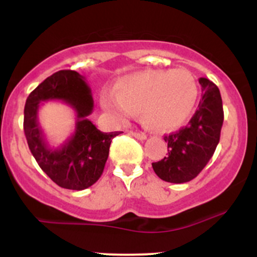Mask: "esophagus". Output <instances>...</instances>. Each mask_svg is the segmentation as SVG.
Returning a JSON list of instances; mask_svg holds the SVG:
<instances>
[{"label": "esophagus", "instance_id": "esophagus-1", "mask_svg": "<svg viewBox=\"0 0 257 257\" xmlns=\"http://www.w3.org/2000/svg\"><path fill=\"white\" fill-rule=\"evenodd\" d=\"M131 135H133L134 138L139 139V140H145L147 138V135L145 133H139V132H131Z\"/></svg>", "mask_w": 257, "mask_h": 257}]
</instances>
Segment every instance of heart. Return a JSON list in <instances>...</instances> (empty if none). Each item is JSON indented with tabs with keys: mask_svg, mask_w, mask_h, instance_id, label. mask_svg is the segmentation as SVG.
<instances>
[{
	"mask_svg": "<svg viewBox=\"0 0 257 257\" xmlns=\"http://www.w3.org/2000/svg\"><path fill=\"white\" fill-rule=\"evenodd\" d=\"M198 99V84L184 69L150 70L119 78L114 91L101 94V105L112 117L125 120L133 111H141L147 125L173 129L192 113Z\"/></svg>",
	"mask_w": 257,
	"mask_h": 257,
	"instance_id": "obj_1",
	"label": "heart"
}]
</instances>
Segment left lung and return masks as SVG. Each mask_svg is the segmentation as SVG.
I'll return each instance as SVG.
<instances>
[{
  "label": "left lung",
  "instance_id": "8db88e82",
  "mask_svg": "<svg viewBox=\"0 0 257 257\" xmlns=\"http://www.w3.org/2000/svg\"><path fill=\"white\" fill-rule=\"evenodd\" d=\"M202 98L188 124L166 135L168 155L152 163L159 179L184 184L196 178L213 157L223 123L222 99L219 88L208 78H199Z\"/></svg>",
  "mask_w": 257,
  "mask_h": 257
}]
</instances>
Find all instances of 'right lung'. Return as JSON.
Returning <instances> with one entry per match:
<instances>
[{"label":"right lung","instance_id":"right-lung-1","mask_svg":"<svg viewBox=\"0 0 257 257\" xmlns=\"http://www.w3.org/2000/svg\"><path fill=\"white\" fill-rule=\"evenodd\" d=\"M47 99H61L78 114L75 133L58 149L49 147L38 124L39 104ZM93 107L89 85L72 70L53 73L26 99L24 133L29 149L41 169L63 188L82 191L95 184L104 172L112 139L120 134L100 132L88 119Z\"/></svg>","mask_w":257,"mask_h":257}]
</instances>
